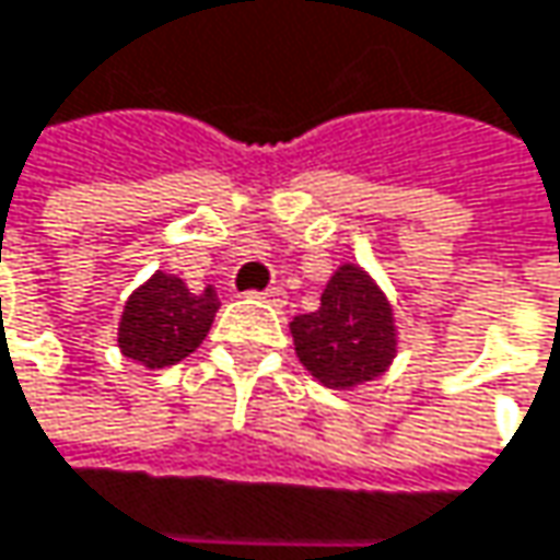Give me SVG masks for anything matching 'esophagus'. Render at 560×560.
I'll return each instance as SVG.
<instances>
[{
    "instance_id": "1",
    "label": "esophagus",
    "mask_w": 560,
    "mask_h": 560,
    "mask_svg": "<svg viewBox=\"0 0 560 560\" xmlns=\"http://www.w3.org/2000/svg\"><path fill=\"white\" fill-rule=\"evenodd\" d=\"M253 298H259V301H266V304H272V307H281V304L288 301V291L279 288V284H272V288H266V291H256Z\"/></svg>"
}]
</instances>
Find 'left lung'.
Wrapping results in <instances>:
<instances>
[{
    "label": "left lung",
    "mask_w": 560,
    "mask_h": 560,
    "mask_svg": "<svg viewBox=\"0 0 560 560\" xmlns=\"http://www.w3.org/2000/svg\"><path fill=\"white\" fill-rule=\"evenodd\" d=\"M301 365L327 387L375 382L397 352L394 314L382 288L359 266H339L314 314L291 320Z\"/></svg>",
    "instance_id": "8db88e82"
}]
</instances>
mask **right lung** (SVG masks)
Returning <instances> with one entry per match:
<instances>
[{
  "instance_id": "add662e5",
  "label": "right lung",
  "mask_w": 560,
  "mask_h": 560,
  "mask_svg": "<svg viewBox=\"0 0 560 560\" xmlns=\"http://www.w3.org/2000/svg\"><path fill=\"white\" fill-rule=\"evenodd\" d=\"M218 307L221 301L214 288L191 294L182 279L156 272L128 298L118 327V346L128 359L147 369L176 365L201 346Z\"/></svg>"
}]
</instances>
